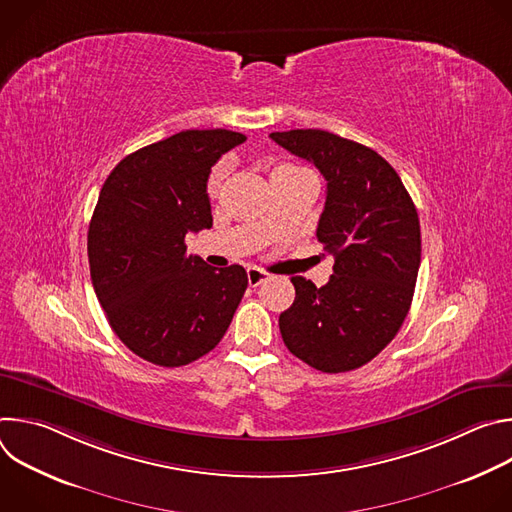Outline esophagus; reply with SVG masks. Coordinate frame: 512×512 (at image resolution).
Here are the masks:
<instances>
[{"mask_svg":"<svg viewBox=\"0 0 512 512\" xmlns=\"http://www.w3.org/2000/svg\"><path fill=\"white\" fill-rule=\"evenodd\" d=\"M271 275L267 273V271H263V269H257V267H251V269H247V279H249V285L251 287H257V285H261L263 281H267Z\"/></svg>","mask_w":512,"mask_h":512,"instance_id":"esophagus-1","label":"esophagus"}]
</instances>
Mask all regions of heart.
Wrapping results in <instances>:
<instances>
[{
  "label": "heart",
  "instance_id": "1",
  "mask_svg": "<svg viewBox=\"0 0 512 512\" xmlns=\"http://www.w3.org/2000/svg\"><path fill=\"white\" fill-rule=\"evenodd\" d=\"M279 168H283V170H302V168H296V166H279ZM225 176H227V166L225 164L214 168V172L210 174V180H208V194L210 196L218 194V190H221V186H223Z\"/></svg>",
  "mask_w": 512,
  "mask_h": 512
}]
</instances>
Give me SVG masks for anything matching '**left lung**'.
<instances>
[{"label":"left lung","instance_id":"obj_1","mask_svg":"<svg viewBox=\"0 0 512 512\" xmlns=\"http://www.w3.org/2000/svg\"><path fill=\"white\" fill-rule=\"evenodd\" d=\"M326 180L316 237L334 255L330 281L291 277L296 300L279 316L289 352L322 373L373 360L399 332L413 300L421 231L393 166L367 145L322 129L269 135Z\"/></svg>","mask_w":512,"mask_h":512}]
</instances>
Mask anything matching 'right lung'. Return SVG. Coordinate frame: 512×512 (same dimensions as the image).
Wrapping results in <instances>:
<instances>
[{
    "mask_svg": "<svg viewBox=\"0 0 512 512\" xmlns=\"http://www.w3.org/2000/svg\"><path fill=\"white\" fill-rule=\"evenodd\" d=\"M247 137L186 129L125 156L105 180L87 237L95 294L119 340L143 360L182 367L225 336L247 289L241 265L186 255L212 227L210 168Z\"/></svg>",
    "mask_w": 512,
    "mask_h": 512,
    "instance_id": "add662e5",
    "label": "right lung"
}]
</instances>
